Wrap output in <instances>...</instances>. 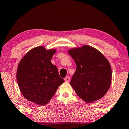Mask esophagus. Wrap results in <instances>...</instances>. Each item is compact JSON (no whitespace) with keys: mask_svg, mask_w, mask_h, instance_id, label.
I'll return each mask as SVG.
<instances>
[{"mask_svg":"<svg viewBox=\"0 0 129 129\" xmlns=\"http://www.w3.org/2000/svg\"><path fill=\"white\" fill-rule=\"evenodd\" d=\"M70 77L69 76H66V77L64 78L65 82H70Z\"/></svg>","mask_w":129,"mask_h":129,"instance_id":"1","label":"esophagus"}]
</instances>
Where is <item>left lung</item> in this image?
Listing matches in <instances>:
<instances>
[{
	"label": "left lung",
	"instance_id": "left-lung-1",
	"mask_svg": "<svg viewBox=\"0 0 129 129\" xmlns=\"http://www.w3.org/2000/svg\"><path fill=\"white\" fill-rule=\"evenodd\" d=\"M68 52L76 64L70 84L77 96L88 103L103 98L112 83L108 60L98 49L86 45L73 47Z\"/></svg>",
	"mask_w": 129,
	"mask_h": 129
}]
</instances>
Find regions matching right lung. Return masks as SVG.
Here are the masks:
<instances>
[{"label":"right lung","instance_id":"obj_1","mask_svg":"<svg viewBox=\"0 0 129 129\" xmlns=\"http://www.w3.org/2000/svg\"><path fill=\"white\" fill-rule=\"evenodd\" d=\"M57 50L39 46L31 49L19 61L16 79L19 89L29 101L46 105L64 82L51 59Z\"/></svg>","mask_w":129,"mask_h":129}]
</instances>
